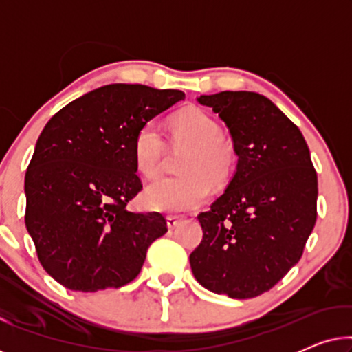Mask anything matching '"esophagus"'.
Segmentation results:
<instances>
[{
	"instance_id": "34e87169",
	"label": "esophagus",
	"mask_w": 352,
	"mask_h": 352,
	"mask_svg": "<svg viewBox=\"0 0 352 352\" xmlns=\"http://www.w3.org/2000/svg\"><path fill=\"white\" fill-rule=\"evenodd\" d=\"M181 221H182V218H179V216H168V218H166L168 229H175V228H177Z\"/></svg>"
}]
</instances>
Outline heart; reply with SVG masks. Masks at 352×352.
Wrapping results in <instances>:
<instances>
[{
  "mask_svg": "<svg viewBox=\"0 0 352 352\" xmlns=\"http://www.w3.org/2000/svg\"><path fill=\"white\" fill-rule=\"evenodd\" d=\"M173 141L177 147H187L179 170L184 175L162 177L144 192L147 208L162 213H184L205 204L211 183L226 184L232 176L237 153L232 142L221 136L214 118L200 109H186L171 118ZM134 163L146 177L160 173L165 144L155 123L139 128L133 144Z\"/></svg>",
  "mask_w": 352,
  "mask_h": 352,
  "instance_id": "1",
  "label": "heart"
}]
</instances>
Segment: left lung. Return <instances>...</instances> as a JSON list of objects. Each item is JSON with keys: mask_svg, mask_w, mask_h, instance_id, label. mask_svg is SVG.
I'll return each mask as SVG.
<instances>
[{"mask_svg": "<svg viewBox=\"0 0 352 352\" xmlns=\"http://www.w3.org/2000/svg\"><path fill=\"white\" fill-rule=\"evenodd\" d=\"M232 138L237 168L224 194L200 213L204 239L190 253L206 290L237 300L271 290L300 261L317 218V173L302 134L266 96H200Z\"/></svg>", "mask_w": 352, "mask_h": 352, "instance_id": "1", "label": "left lung"}]
</instances>
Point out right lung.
Returning <instances> with one entry per match:
<instances>
[{
  "label": "right lung",
  "mask_w": 352,
  "mask_h": 352,
  "mask_svg": "<svg viewBox=\"0 0 352 352\" xmlns=\"http://www.w3.org/2000/svg\"><path fill=\"white\" fill-rule=\"evenodd\" d=\"M182 91L113 83L72 100L46 123L25 173V226L38 259L70 290L126 285L166 234L160 213H133L141 192L133 144Z\"/></svg>",
  "instance_id": "add662e5"
}]
</instances>
